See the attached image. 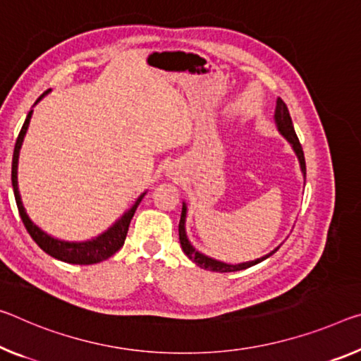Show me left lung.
Returning <instances> with one entry per match:
<instances>
[{
  "mask_svg": "<svg viewBox=\"0 0 361 361\" xmlns=\"http://www.w3.org/2000/svg\"><path fill=\"white\" fill-rule=\"evenodd\" d=\"M274 122H276V127L278 131L281 133L286 140L290 142V146H293V149L295 152L297 159H299V164H300V170L302 173L305 176V157H304V151H302V146H300V141L297 138L295 131H294V125H293V120H290L289 116V111H288V106L284 104V101L281 98H278L276 101V109H274ZM186 212L188 207L186 204L183 202V209H181V219H180V225H178V233H180V244H181V249L183 252L188 255V259H191L194 263H196L197 267L204 268V270H210V271H216V273H228V271H239V270H245V268L249 267H254L257 263L263 262L268 257L273 255L276 250L279 249V245L274 250H271L270 254H267L265 257H262V259H257L252 262H244V263H238V265H231V263H225V262H220V260H215L212 259V257H207L199 252L192 247V244L190 243V239L186 236V230H185V223H186Z\"/></svg>",
  "mask_w": 361,
  "mask_h": 361,
  "instance_id": "left-lung-1",
  "label": "left lung"
}]
</instances>
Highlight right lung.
I'll return each mask as SVG.
<instances>
[{
	"mask_svg": "<svg viewBox=\"0 0 361 361\" xmlns=\"http://www.w3.org/2000/svg\"><path fill=\"white\" fill-rule=\"evenodd\" d=\"M49 91L51 90L44 91V93L37 99V102L42 99L44 94H48ZM32 114L33 111L27 114L25 122L22 125L19 136H17V141L14 146V156H13V171H11V180H13V190H14L17 209H19L20 219L24 221L28 234H30L33 241H35L39 247L44 250V252L61 262L75 263V265H93V263L107 260L109 257H112L123 245L125 238H127V233H128L130 221L133 219L135 212L138 209L141 199L145 197L146 192H142L141 196L136 199L135 204L131 205V207L125 212V214L120 216V219L114 223L107 231L99 234L98 238H93L90 239V241H83V243H68V241H61V239L49 236L48 233H44L42 228H38L35 223L30 220V216L27 215L24 204H22L20 194H19V185H17V164H19V152L22 147V141H24V136L27 133L28 123H30Z\"/></svg>",
	"mask_w": 361,
	"mask_h": 361,
	"instance_id": "1",
	"label": "right lung"
}]
</instances>
